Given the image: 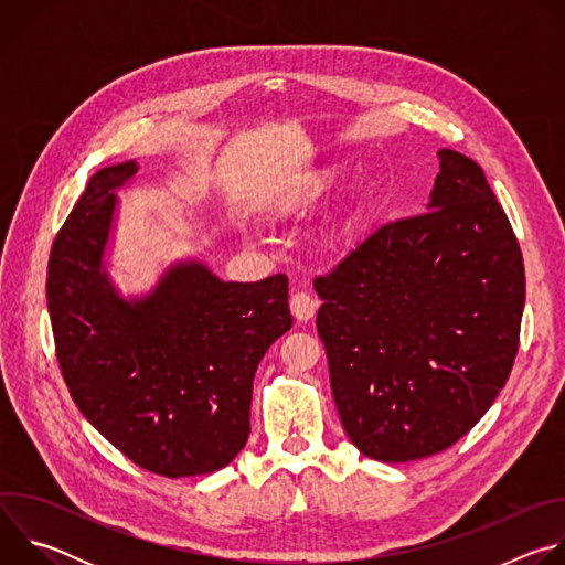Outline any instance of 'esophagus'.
Returning a JSON list of instances; mask_svg holds the SVG:
<instances>
[{"label":"esophagus","instance_id":"1","mask_svg":"<svg viewBox=\"0 0 565 565\" xmlns=\"http://www.w3.org/2000/svg\"><path fill=\"white\" fill-rule=\"evenodd\" d=\"M315 310H317V301L308 292L301 290L290 297V312L297 321H310L315 317Z\"/></svg>","mask_w":565,"mask_h":565}]
</instances>
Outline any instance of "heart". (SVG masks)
<instances>
[{"label":"heart","instance_id":"b5f03b06","mask_svg":"<svg viewBox=\"0 0 565 565\" xmlns=\"http://www.w3.org/2000/svg\"><path fill=\"white\" fill-rule=\"evenodd\" d=\"M338 168H329V170H321V174L315 179V183H310V188H306V192L301 194V196H297L286 210H295L297 205H301V203H306L308 199H312V196H317V194H321L324 192L327 188H331V183L338 179Z\"/></svg>","mask_w":565,"mask_h":565}]
</instances>
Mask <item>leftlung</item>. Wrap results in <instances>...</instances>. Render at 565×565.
I'll use <instances>...</instances> for the list:
<instances>
[{"mask_svg": "<svg viewBox=\"0 0 565 565\" xmlns=\"http://www.w3.org/2000/svg\"><path fill=\"white\" fill-rule=\"evenodd\" d=\"M438 158L429 212L377 227L315 277L340 420L382 462L458 443L519 351L525 268L514 230L480 166L454 149Z\"/></svg>", "mask_w": 565, "mask_h": 565, "instance_id": "obj_1", "label": "left lung"}]
</instances>
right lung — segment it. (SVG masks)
Returning <instances> with one entry per match:
<instances>
[{"instance_id": "1", "label": "right lung", "mask_w": 565, "mask_h": 565, "mask_svg": "<svg viewBox=\"0 0 565 565\" xmlns=\"http://www.w3.org/2000/svg\"><path fill=\"white\" fill-rule=\"evenodd\" d=\"M134 160L92 177L60 227L46 270L55 355L83 416L131 462L201 476L250 436L255 371L290 327L288 279L221 281L199 262L168 268L140 299L103 270L116 194Z\"/></svg>"}]
</instances>
